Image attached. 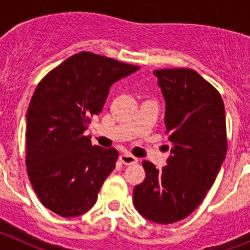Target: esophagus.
<instances>
[{
    "label": "esophagus",
    "instance_id": "obj_1",
    "mask_svg": "<svg viewBox=\"0 0 250 250\" xmlns=\"http://www.w3.org/2000/svg\"><path fill=\"white\" fill-rule=\"evenodd\" d=\"M120 160H121V163L125 165H131V164H135V163H138V159H136L135 156H132L131 154H121Z\"/></svg>",
    "mask_w": 250,
    "mask_h": 250
}]
</instances>
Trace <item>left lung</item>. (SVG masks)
Here are the masks:
<instances>
[{
  "label": "left lung",
  "instance_id": "left-lung-1",
  "mask_svg": "<svg viewBox=\"0 0 250 250\" xmlns=\"http://www.w3.org/2000/svg\"><path fill=\"white\" fill-rule=\"evenodd\" d=\"M154 76L173 147L163 169L143 161L146 176L132 200L147 220L171 224L193 213L215 182L227 154L225 109L219 92L194 70H155Z\"/></svg>",
  "mask_w": 250,
  "mask_h": 250
}]
</instances>
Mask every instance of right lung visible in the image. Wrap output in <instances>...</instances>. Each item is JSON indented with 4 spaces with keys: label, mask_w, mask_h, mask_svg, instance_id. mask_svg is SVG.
Wrapping results in <instances>:
<instances>
[{
    "label": "right lung",
    "mask_w": 250,
    "mask_h": 250,
    "mask_svg": "<svg viewBox=\"0 0 250 250\" xmlns=\"http://www.w3.org/2000/svg\"><path fill=\"white\" fill-rule=\"evenodd\" d=\"M139 68L85 51L68 57L37 85L26 118V165L47 209L71 218L94 207L119 152L92 146L83 131L90 118L101 112L112 83Z\"/></svg>",
    "instance_id": "add662e5"
}]
</instances>
